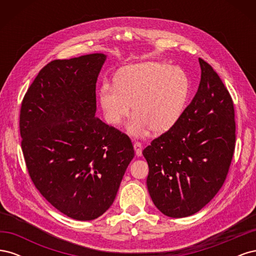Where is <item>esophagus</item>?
I'll use <instances>...</instances> for the list:
<instances>
[{
    "instance_id": "1",
    "label": "esophagus",
    "mask_w": 256,
    "mask_h": 256,
    "mask_svg": "<svg viewBox=\"0 0 256 256\" xmlns=\"http://www.w3.org/2000/svg\"><path fill=\"white\" fill-rule=\"evenodd\" d=\"M134 150H136V154L138 157L142 156V144L140 142H134Z\"/></svg>"
}]
</instances>
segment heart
I'll return each instance as SVG.
<instances>
[{
  "instance_id": "heart-1",
  "label": "heart",
  "mask_w": 256,
  "mask_h": 256,
  "mask_svg": "<svg viewBox=\"0 0 256 256\" xmlns=\"http://www.w3.org/2000/svg\"><path fill=\"white\" fill-rule=\"evenodd\" d=\"M190 92L187 74L180 67L162 62H144L124 68L115 85L104 83L99 104L104 120L118 126L130 113L134 114L128 131L144 136L150 130L164 134L180 118Z\"/></svg>"
}]
</instances>
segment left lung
<instances>
[{
  "mask_svg": "<svg viewBox=\"0 0 256 256\" xmlns=\"http://www.w3.org/2000/svg\"><path fill=\"white\" fill-rule=\"evenodd\" d=\"M198 62L200 81L191 104L143 150L150 196L171 218L194 214L210 202L226 182L235 150L233 100L212 67Z\"/></svg>",
  "mask_w": 256,
  "mask_h": 256,
  "instance_id": "obj_1",
  "label": "left lung"
}]
</instances>
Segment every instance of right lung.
<instances>
[{"label":"right lung","mask_w":256,"mask_h":256,"mask_svg":"<svg viewBox=\"0 0 256 256\" xmlns=\"http://www.w3.org/2000/svg\"><path fill=\"white\" fill-rule=\"evenodd\" d=\"M106 58L94 53L50 62L21 104V147L30 180L53 207L80 221L110 208L134 157L129 136L95 116Z\"/></svg>","instance_id":"1"}]
</instances>
